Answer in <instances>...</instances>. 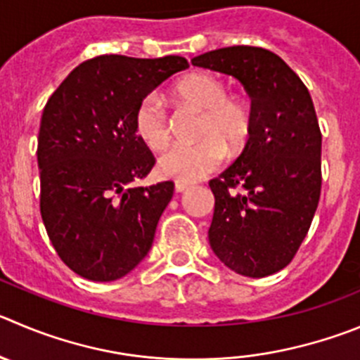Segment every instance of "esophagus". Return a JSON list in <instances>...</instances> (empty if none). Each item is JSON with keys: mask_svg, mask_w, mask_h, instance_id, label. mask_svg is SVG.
I'll use <instances>...</instances> for the list:
<instances>
[{"mask_svg": "<svg viewBox=\"0 0 360 360\" xmlns=\"http://www.w3.org/2000/svg\"><path fill=\"white\" fill-rule=\"evenodd\" d=\"M174 190H176V193H183V191L190 190V184H188V183H176V184H174Z\"/></svg>", "mask_w": 360, "mask_h": 360, "instance_id": "34e87169", "label": "esophagus"}]
</instances>
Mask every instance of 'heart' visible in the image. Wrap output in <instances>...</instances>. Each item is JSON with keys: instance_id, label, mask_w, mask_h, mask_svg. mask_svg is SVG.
<instances>
[{"instance_id": "obj_1", "label": "heart", "mask_w": 360, "mask_h": 360, "mask_svg": "<svg viewBox=\"0 0 360 360\" xmlns=\"http://www.w3.org/2000/svg\"><path fill=\"white\" fill-rule=\"evenodd\" d=\"M181 103L200 112L191 146H176L158 160V174L176 183H195L214 172L226 156L245 146L252 133V110L243 99L229 96V86L213 72H193L174 85ZM134 133L150 150L169 146V115L158 96L139 103L133 115Z\"/></svg>"}]
</instances>
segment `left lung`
Masks as SVG:
<instances>
[{"mask_svg": "<svg viewBox=\"0 0 360 360\" xmlns=\"http://www.w3.org/2000/svg\"><path fill=\"white\" fill-rule=\"evenodd\" d=\"M191 63L240 79L252 99L243 153L210 181L214 256L245 277H266L291 263L321 191V131L307 86L281 56L233 46Z\"/></svg>", "mask_w": 360, "mask_h": 360, "instance_id": "1", "label": "left lung"}]
</instances>
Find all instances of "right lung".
<instances>
[{
    "mask_svg": "<svg viewBox=\"0 0 360 360\" xmlns=\"http://www.w3.org/2000/svg\"><path fill=\"white\" fill-rule=\"evenodd\" d=\"M183 56L101 55L79 63L53 92L40 119V214L60 259L89 281L129 274L153 247L172 181L133 186L154 167L136 136L134 110Z\"/></svg>",
    "mask_w": 360,
    "mask_h": 360,
    "instance_id": "obj_1",
    "label": "right lung"
}]
</instances>
